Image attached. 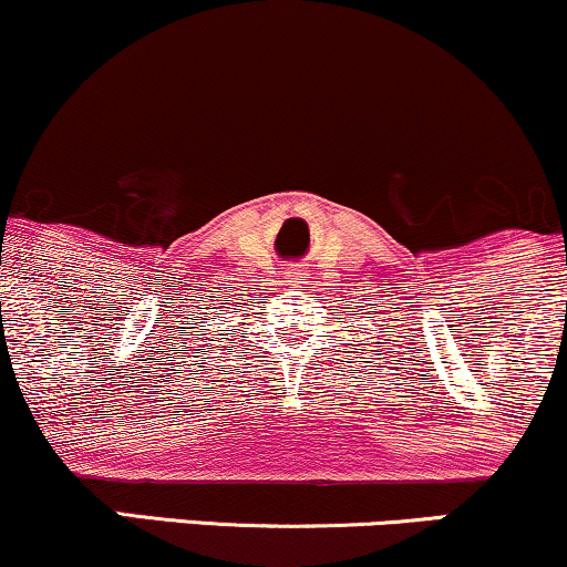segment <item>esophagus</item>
Returning <instances> with one entry per match:
<instances>
[{
  "label": "esophagus",
  "instance_id": "esophagus-1",
  "mask_svg": "<svg viewBox=\"0 0 567 567\" xmlns=\"http://www.w3.org/2000/svg\"><path fill=\"white\" fill-rule=\"evenodd\" d=\"M285 277H288V282H296V279H298V271H285Z\"/></svg>",
  "mask_w": 567,
  "mask_h": 567
}]
</instances>
